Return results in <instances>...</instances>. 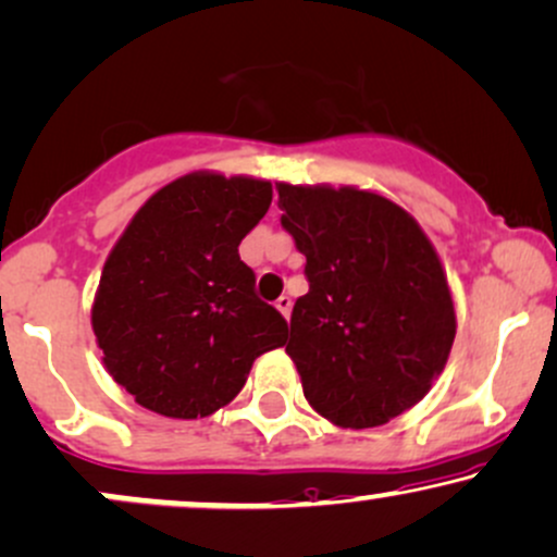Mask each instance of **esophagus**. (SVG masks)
Wrapping results in <instances>:
<instances>
[{"label": "esophagus", "instance_id": "1", "mask_svg": "<svg viewBox=\"0 0 557 557\" xmlns=\"http://www.w3.org/2000/svg\"><path fill=\"white\" fill-rule=\"evenodd\" d=\"M276 310H278L281 315H284L286 320H289V315H292V299L286 297V294H281V297L276 299Z\"/></svg>", "mask_w": 557, "mask_h": 557}]
</instances>
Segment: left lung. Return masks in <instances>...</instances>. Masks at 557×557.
Listing matches in <instances>:
<instances>
[{
  "mask_svg": "<svg viewBox=\"0 0 557 557\" xmlns=\"http://www.w3.org/2000/svg\"><path fill=\"white\" fill-rule=\"evenodd\" d=\"M276 189L310 281L286 344L305 398L338 428L391 422L428 396L454 346V297L433 242L370 189Z\"/></svg>",
  "mask_w": 557,
  "mask_h": 557,
  "instance_id": "8db88e82",
  "label": "left lung"
}]
</instances>
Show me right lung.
Masks as SVG:
<instances>
[{
    "label": "right lung",
    "instance_id": "obj_1",
    "mask_svg": "<svg viewBox=\"0 0 557 557\" xmlns=\"http://www.w3.org/2000/svg\"><path fill=\"white\" fill-rule=\"evenodd\" d=\"M271 198L265 180L185 174L150 195L111 247L90 323L103 368L140 407L213 414L255 359L286 344V320L258 299L237 250Z\"/></svg>",
    "mask_w": 557,
    "mask_h": 557
}]
</instances>
